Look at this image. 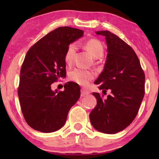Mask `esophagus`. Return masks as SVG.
Wrapping results in <instances>:
<instances>
[{
	"label": "esophagus",
	"instance_id": "obj_1",
	"mask_svg": "<svg viewBox=\"0 0 159 159\" xmlns=\"http://www.w3.org/2000/svg\"><path fill=\"white\" fill-rule=\"evenodd\" d=\"M90 92L88 90H86V89H84V88H82L81 89V96L82 97H84L85 96V95H88Z\"/></svg>",
	"mask_w": 159,
	"mask_h": 159
}]
</instances>
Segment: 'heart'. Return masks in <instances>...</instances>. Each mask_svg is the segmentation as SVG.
Returning <instances> with one entry per match:
<instances>
[{
	"label": "heart",
	"instance_id": "1",
	"mask_svg": "<svg viewBox=\"0 0 159 159\" xmlns=\"http://www.w3.org/2000/svg\"><path fill=\"white\" fill-rule=\"evenodd\" d=\"M83 47L84 49L90 52L95 58H98L103 55V45L96 38H91L85 41L83 43ZM76 52H77V45L75 43L69 44L64 53V61L66 64L70 65L73 62ZM94 77L95 73L93 71L80 68L73 69L69 73V79L80 85H86Z\"/></svg>",
	"mask_w": 159,
	"mask_h": 159
}]
</instances>
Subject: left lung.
Segmentation results:
<instances>
[{
  "label": "left lung",
  "mask_w": 159,
  "mask_h": 159,
  "mask_svg": "<svg viewBox=\"0 0 159 159\" xmlns=\"http://www.w3.org/2000/svg\"><path fill=\"white\" fill-rule=\"evenodd\" d=\"M106 38L107 59L103 71L94 83L107 98L93 93L97 105L90 114V122L98 131L115 134L122 131L138 114L145 95V74L135 52L127 43L109 31H98Z\"/></svg>",
  "instance_id": "1"
}]
</instances>
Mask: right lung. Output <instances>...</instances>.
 Wrapping results in <instances>:
<instances>
[{
	"mask_svg": "<svg viewBox=\"0 0 159 159\" xmlns=\"http://www.w3.org/2000/svg\"><path fill=\"white\" fill-rule=\"evenodd\" d=\"M83 34L81 30L60 27L34 43L26 54L18 95L24 118L32 129L42 132L61 129L79 99L80 88L75 82H67L59 92L52 91L51 84L66 76L65 51Z\"/></svg>",
	"mask_w": 159,
	"mask_h": 159,
	"instance_id": "obj_1",
	"label": "right lung"
}]
</instances>
